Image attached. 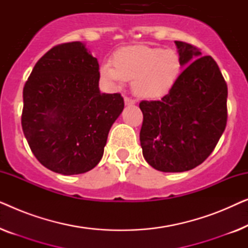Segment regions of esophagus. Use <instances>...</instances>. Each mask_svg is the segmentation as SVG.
<instances>
[{"instance_id": "obj_1", "label": "esophagus", "mask_w": 248, "mask_h": 248, "mask_svg": "<svg viewBox=\"0 0 248 248\" xmlns=\"http://www.w3.org/2000/svg\"><path fill=\"white\" fill-rule=\"evenodd\" d=\"M124 103L125 105H133L135 103V100L132 99L130 97H124Z\"/></svg>"}]
</instances>
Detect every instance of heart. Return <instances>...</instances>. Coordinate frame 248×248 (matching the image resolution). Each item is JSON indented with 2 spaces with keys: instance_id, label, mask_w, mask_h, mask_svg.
<instances>
[{
  "instance_id": "obj_1",
  "label": "heart",
  "mask_w": 248,
  "mask_h": 248,
  "mask_svg": "<svg viewBox=\"0 0 248 248\" xmlns=\"http://www.w3.org/2000/svg\"><path fill=\"white\" fill-rule=\"evenodd\" d=\"M184 69L177 50L137 45L122 47L113 54L110 65L103 66L101 76L120 84L132 80V89L143 99H158L170 91Z\"/></svg>"
}]
</instances>
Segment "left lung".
Segmentation results:
<instances>
[{"label": "left lung", "instance_id": "obj_1", "mask_svg": "<svg viewBox=\"0 0 248 248\" xmlns=\"http://www.w3.org/2000/svg\"><path fill=\"white\" fill-rule=\"evenodd\" d=\"M187 65L177 83L160 100H142L140 141L143 157L155 169L186 171L215 150L227 125L228 88L218 64L200 48L176 40Z\"/></svg>", "mask_w": 248, "mask_h": 248}]
</instances>
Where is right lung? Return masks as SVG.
Returning a JSON list of instances; mask_svg holds the SVG:
<instances>
[{
	"label": "right lung",
	"mask_w": 248,
	"mask_h": 248,
	"mask_svg": "<svg viewBox=\"0 0 248 248\" xmlns=\"http://www.w3.org/2000/svg\"><path fill=\"white\" fill-rule=\"evenodd\" d=\"M99 64L82 43L54 46L23 87V134L40 164L63 175L96 167L124 108L121 93H101Z\"/></svg>",
	"instance_id": "1"
}]
</instances>
